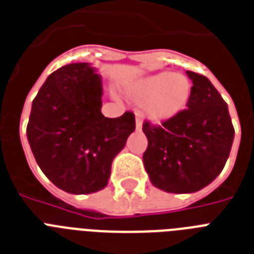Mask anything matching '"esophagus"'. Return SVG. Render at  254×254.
<instances>
[{
  "instance_id": "obj_1",
  "label": "esophagus",
  "mask_w": 254,
  "mask_h": 254,
  "mask_svg": "<svg viewBox=\"0 0 254 254\" xmlns=\"http://www.w3.org/2000/svg\"><path fill=\"white\" fill-rule=\"evenodd\" d=\"M142 129V124H141V120L137 117V121H135V130H141Z\"/></svg>"
}]
</instances>
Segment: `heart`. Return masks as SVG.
Returning <instances> with one entry per match:
<instances>
[{
  "label": "heart",
  "mask_w": 254,
  "mask_h": 254,
  "mask_svg": "<svg viewBox=\"0 0 254 254\" xmlns=\"http://www.w3.org/2000/svg\"><path fill=\"white\" fill-rule=\"evenodd\" d=\"M125 92L134 103H143L142 109L148 120L162 124L187 108L191 82L184 74L160 71L133 80L125 87Z\"/></svg>",
  "instance_id": "b5f03b06"
}]
</instances>
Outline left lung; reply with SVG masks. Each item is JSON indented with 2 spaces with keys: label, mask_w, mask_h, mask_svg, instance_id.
Masks as SVG:
<instances>
[{
  "label": "left lung",
  "mask_w": 254,
  "mask_h": 254,
  "mask_svg": "<svg viewBox=\"0 0 254 254\" xmlns=\"http://www.w3.org/2000/svg\"><path fill=\"white\" fill-rule=\"evenodd\" d=\"M191 79L188 109L162 127L143 124V164L151 184L167 193H194L215 180L230 156L235 130L224 102L201 74Z\"/></svg>",
  "instance_id": "8db88e82"
}]
</instances>
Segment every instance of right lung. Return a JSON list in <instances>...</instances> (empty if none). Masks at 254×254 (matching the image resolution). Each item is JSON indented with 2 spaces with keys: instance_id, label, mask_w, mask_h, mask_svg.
Instances as JSON below:
<instances>
[{
  "instance_id": "1",
  "label": "right lung",
  "mask_w": 254,
  "mask_h": 254,
  "mask_svg": "<svg viewBox=\"0 0 254 254\" xmlns=\"http://www.w3.org/2000/svg\"><path fill=\"white\" fill-rule=\"evenodd\" d=\"M103 83L91 64H69L53 71L32 102L27 139L43 174L70 194L104 189L113 159L135 129L125 112L102 113Z\"/></svg>"
}]
</instances>
